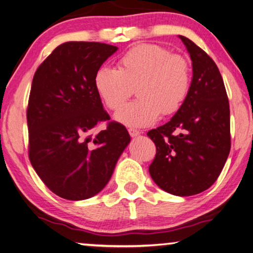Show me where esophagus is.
I'll use <instances>...</instances> for the list:
<instances>
[{"label":"esophagus","mask_w":253,"mask_h":253,"mask_svg":"<svg viewBox=\"0 0 253 253\" xmlns=\"http://www.w3.org/2000/svg\"><path fill=\"white\" fill-rule=\"evenodd\" d=\"M128 132L131 137H136L140 134V131L138 129H135V128H128Z\"/></svg>","instance_id":"obj_1"}]
</instances>
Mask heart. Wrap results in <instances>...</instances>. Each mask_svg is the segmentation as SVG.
Returning a JSON list of instances; mask_svg holds the SVG:
<instances>
[{"instance_id":"heart-1","label":"heart","mask_w":253,"mask_h":253,"mask_svg":"<svg viewBox=\"0 0 253 253\" xmlns=\"http://www.w3.org/2000/svg\"><path fill=\"white\" fill-rule=\"evenodd\" d=\"M95 88L107 108L118 111L133 94L140 98L116 115L130 127L155 123L160 115L178 111L191 88V67L185 57L156 44L136 45L119 58L117 70L102 67L95 75Z\"/></svg>"}]
</instances>
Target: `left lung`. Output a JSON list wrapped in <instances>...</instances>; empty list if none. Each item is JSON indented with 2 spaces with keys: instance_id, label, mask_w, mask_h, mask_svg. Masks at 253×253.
<instances>
[{
  "instance_id": "1",
  "label": "left lung",
  "mask_w": 253,
  "mask_h": 253,
  "mask_svg": "<svg viewBox=\"0 0 253 253\" xmlns=\"http://www.w3.org/2000/svg\"><path fill=\"white\" fill-rule=\"evenodd\" d=\"M193 66L190 92L165 125L147 132L156 146L149 174L162 190L178 196L201 193L216 181L231 148L230 106L212 58L179 36Z\"/></svg>"
}]
</instances>
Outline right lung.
I'll list each match as a JSON object with an SVG mask.
<instances>
[{
  "label": "right lung",
  "mask_w": 253,
  "mask_h": 253,
  "mask_svg": "<svg viewBox=\"0 0 253 253\" xmlns=\"http://www.w3.org/2000/svg\"><path fill=\"white\" fill-rule=\"evenodd\" d=\"M116 51L100 42H66L34 74L27 109L29 160L60 198L79 201L99 193L130 142L126 127L102 108L93 81ZM104 121L106 128L96 133Z\"/></svg>",
  "instance_id": "add662e5"
}]
</instances>
